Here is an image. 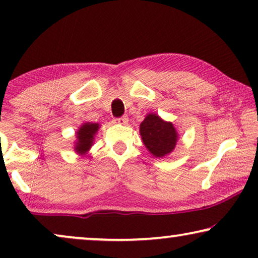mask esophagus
<instances>
[{
	"label": "esophagus",
	"mask_w": 258,
	"mask_h": 258,
	"mask_svg": "<svg viewBox=\"0 0 258 258\" xmlns=\"http://www.w3.org/2000/svg\"><path fill=\"white\" fill-rule=\"evenodd\" d=\"M116 122L121 123V124H126V123H128V116L123 115L121 117H117L116 118Z\"/></svg>",
	"instance_id": "obj_1"
}]
</instances>
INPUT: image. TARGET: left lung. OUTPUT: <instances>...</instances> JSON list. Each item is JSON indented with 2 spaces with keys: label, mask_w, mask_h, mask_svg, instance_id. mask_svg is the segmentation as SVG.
Wrapping results in <instances>:
<instances>
[{
  "label": "left lung",
  "mask_w": 258,
  "mask_h": 258,
  "mask_svg": "<svg viewBox=\"0 0 258 258\" xmlns=\"http://www.w3.org/2000/svg\"><path fill=\"white\" fill-rule=\"evenodd\" d=\"M144 146L151 154L163 157L174 150L177 134L170 122H164L157 115L149 114L140 125Z\"/></svg>",
  "instance_id": "obj_1"
}]
</instances>
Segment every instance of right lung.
Listing matches in <instances>:
<instances>
[{"instance_id":"right-lung-1","label":"right lung","mask_w":258,"mask_h":258,"mask_svg":"<svg viewBox=\"0 0 258 258\" xmlns=\"http://www.w3.org/2000/svg\"><path fill=\"white\" fill-rule=\"evenodd\" d=\"M98 129V124L96 123H84L77 132V144L76 150L79 153L87 151L93 144V137Z\"/></svg>"}]
</instances>
